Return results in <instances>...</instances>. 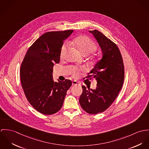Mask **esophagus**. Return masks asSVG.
Returning a JSON list of instances; mask_svg holds the SVG:
<instances>
[{
  "mask_svg": "<svg viewBox=\"0 0 149 149\" xmlns=\"http://www.w3.org/2000/svg\"><path fill=\"white\" fill-rule=\"evenodd\" d=\"M72 84V85H79V86L81 85V83L78 82H77V81H73Z\"/></svg>",
  "mask_w": 149,
  "mask_h": 149,
  "instance_id": "34e87169",
  "label": "esophagus"
}]
</instances>
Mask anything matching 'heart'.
Here are the masks:
<instances>
[{
    "instance_id": "1",
    "label": "heart",
    "mask_w": 149,
    "mask_h": 149,
    "mask_svg": "<svg viewBox=\"0 0 149 149\" xmlns=\"http://www.w3.org/2000/svg\"><path fill=\"white\" fill-rule=\"evenodd\" d=\"M72 45L74 46L79 52L84 55H87L90 53L95 51L97 49V46L95 43L90 38L86 36H81L74 40L72 42ZM67 45L66 44L62 46L61 51V57L64 56L66 52ZM84 68L74 67L72 68V75L75 77H78L81 71L83 70Z\"/></svg>"
}]
</instances>
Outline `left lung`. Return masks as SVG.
I'll use <instances>...</instances> for the list:
<instances>
[{
  "instance_id": "8db88e82",
  "label": "left lung",
  "mask_w": 149,
  "mask_h": 149,
  "mask_svg": "<svg viewBox=\"0 0 149 149\" xmlns=\"http://www.w3.org/2000/svg\"><path fill=\"white\" fill-rule=\"evenodd\" d=\"M99 43L102 59L84 78L97 80L95 90L82 86L79 103L88 114H97L107 110L114 102L120 91L125 78L123 59L116 43L97 30L89 31Z\"/></svg>"
}]
</instances>
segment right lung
Listing matches in <instances>:
<instances>
[{
  "instance_id": "add662e5",
  "label": "right lung",
  "mask_w": 149,
  "mask_h": 149,
  "mask_svg": "<svg viewBox=\"0 0 149 149\" xmlns=\"http://www.w3.org/2000/svg\"><path fill=\"white\" fill-rule=\"evenodd\" d=\"M73 30L43 34L30 47L21 64L20 77L26 98L38 112L51 115L62 108L71 81L54 82L53 66L60 61L63 41Z\"/></svg>"
}]
</instances>
